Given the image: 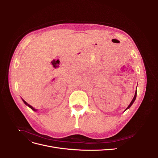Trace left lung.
Listing matches in <instances>:
<instances>
[{
    "instance_id": "obj_1",
    "label": "left lung",
    "mask_w": 158,
    "mask_h": 158,
    "mask_svg": "<svg viewBox=\"0 0 158 158\" xmlns=\"http://www.w3.org/2000/svg\"><path fill=\"white\" fill-rule=\"evenodd\" d=\"M136 94H137V92H136H136H135V96H134V98H133V99H132V102H131V103L130 104H129V106L127 107V108L125 109V111H126V110L127 109H129V108H130L131 107V106H132V105L133 104V103H134V102H135V99H136Z\"/></svg>"
}]
</instances>
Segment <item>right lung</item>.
I'll return each instance as SVG.
<instances>
[{"instance_id":"obj_1","label":"right lung","mask_w":158,"mask_h":158,"mask_svg":"<svg viewBox=\"0 0 158 158\" xmlns=\"http://www.w3.org/2000/svg\"><path fill=\"white\" fill-rule=\"evenodd\" d=\"M23 100V103H24L26 105V106H28V107H30L32 110H33V111H37V109H34V108H33L32 106H30V105H29V104H28L26 101H24V100H23V99H22Z\"/></svg>"}]
</instances>
